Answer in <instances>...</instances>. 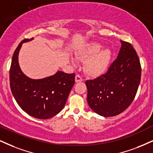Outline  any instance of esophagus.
<instances>
[{
	"label": "esophagus",
	"mask_w": 153,
	"mask_h": 153,
	"mask_svg": "<svg viewBox=\"0 0 153 153\" xmlns=\"http://www.w3.org/2000/svg\"><path fill=\"white\" fill-rule=\"evenodd\" d=\"M82 81H83L82 77L80 75L76 74V76H75V82H82Z\"/></svg>",
	"instance_id": "34e87169"
}]
</instances>
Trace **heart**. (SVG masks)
<instances>
[{
    "label": "heart",
    "mask_w": 153,
    "mask_h": 153,
    "mask_svg": "<svg viewBox=\"0 0 153 153\" xmlns=\"http://www.w3.org/2000/svg\"><path fill=\"white\" fill-rule=\"evenodd\" d=\"M102 48L101 45L94 43L86 47L77 56L79 61L85 63L84 69L89 76H101L110 67L112 52L108 49L102 50Z\"/></svg>",
    "instance_id": "1"
}]
</instances>
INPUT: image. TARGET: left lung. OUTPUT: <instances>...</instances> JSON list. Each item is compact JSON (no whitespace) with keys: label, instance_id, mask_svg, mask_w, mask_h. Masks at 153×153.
<instances>
[{"label":"left lung","instance_id":"left-lung-1","mask_svg":"<svg viewBox=\"0 0 153 153\" xmlns=\"http://www.w3.org/2000/svg\"><path fill=\"white\" fill-rule=\"evenodd\" d=\"M116 59L106 73L86 81L88 104L101 116H115L133 102L141 78V66L131 43L122 41Z\"/></svg>","mask_w":153,"mask_h":153}]
</instances>
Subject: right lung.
Returning a JSON list of instances; mask_svg holds the SVG:
<instances>
[{
  "instance_id": "1",
  "label": "right lung",
  "mask_w": 153,
  "mask_h": 153,
  "mask_svg": "<svg viewBox=\"0 0 153 153\" xmlns=\"http://www.w3.org/2000/svg\"><path fill=\"white\" fill-rule=\"evenodd\" d=\"M24 39L13 53L10 69V86L16 102L25 112L39 119H48L59 114L67 102L75 82L74 74L57 71L42 79H32L19 67L18 54Z\"/></svg>"
}]
</instances>
